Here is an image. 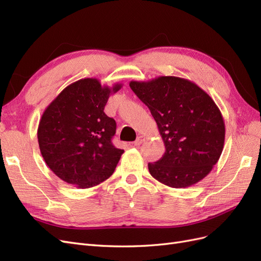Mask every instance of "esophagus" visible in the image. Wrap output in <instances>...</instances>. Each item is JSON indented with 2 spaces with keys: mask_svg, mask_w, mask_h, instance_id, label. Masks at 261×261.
<instances>
[{
  "mask_svg": "<svg viewBox=\"0 0 261 261\" xmlns=\"http://www.w3.org/2000/svg\"><path fill=\"white\" fill-rule=\"evenodd\" d=\"M145 136H138L137 137V139L135 140V141H134V146H139V145H141V144H143L144 143V141H145Z\"/></svg>",
  "mask_w": 261,
  "mask_h": 261,
  "instance_id": "34e87169",
  "label": "esophagus"
}]
</instances>
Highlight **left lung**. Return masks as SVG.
Listing matches in <instances>:
<instances>
[{"label": "left lung", "mask_w": 261, "mask_h": 261, "mask_svg": "<svg viewBox=\"0 0 261 261\" xmlns=\"http://www.w3.org/2000/svg\"><path fill=\"white\" fill-rule=\"evenodd\" d=\"M129 87L149 108L164 141L163 156L148 163L150 174L174 188L206 177L222 153L225 136L215 101L194 83L174 76L130 82Z\"/></svg>", "instance_id": "1"}]
</instances>
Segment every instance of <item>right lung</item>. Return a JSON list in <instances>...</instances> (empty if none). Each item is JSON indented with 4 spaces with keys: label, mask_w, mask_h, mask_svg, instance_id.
<instances>
[{
    "label": "right lung",
    "mask_w": 261,
    "mask_h": 261,
    "mask_svg": "<svg viewBox=\"0 0 261 261\" xmlns=\"http://www.w3.org/2000/svg\"><path fill=\"white\" fill-rule=\"evenodd\" d=\"M118 89L121 85L110 89L85 78L67 86L44 111L39 147L48 167L66 183L88 188L113 174L124 150L113 145L116 123L103 110Z\"/></svg>",
    "instance_id": "obj_1"
}]
</instances>
